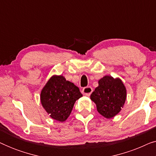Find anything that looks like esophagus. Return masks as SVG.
Masks as SVG:
<instances>
[{
	"instance_id": "1",
	"label": "esophagus",
	"mask_w": 156,
	"mask_h": 156,
	"mask_svg": "<svg viewBox=\"0 0 156 156\" xmlns=\"http://www.w3.org/2000/svg\"><path fill=\"white\" fill-rule=\"evenodd\" d=\"M93 91V89L91 87H86L82 89V93L87 97H89L91 92Z\"/></svg>"
}]
</instances>
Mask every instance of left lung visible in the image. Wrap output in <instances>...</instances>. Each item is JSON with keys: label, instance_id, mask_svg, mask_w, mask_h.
<instances>
[{"label": "left lung", "instance_id": "1", "mask_svg": "<svg viewBox=\"0 0 156 156\" xmlns=\"http://www.w3.org/2000/svg\"><path fill=\"white\" fill-rule=\"evenodd\" d=\"M90 97L97 105L98 112L111 119L121 110L126 98V90L121 80L105 76L99 81V86Z\"/></svg>", "mask_w": 156, "mask_h": 156}]
</instances>
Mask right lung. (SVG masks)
<instances>
[{
  "mask_svg": "<svg viewBox=\"0 0 156 156\" xmlns=\"http://www.w3.org/2000/svg\"><path fill=\"white\" fill-rule=\"evenodd\" d=\"M82 97L80 89L62 76L51 77L40 94L42 105L52 119L65 121L76 100Z\"/></svg>",
  "mask_w": 156,
  "mask_h": 156,
  "instance_id": "right-lung-1",
  "label": "right lung"
}]
</instances>
